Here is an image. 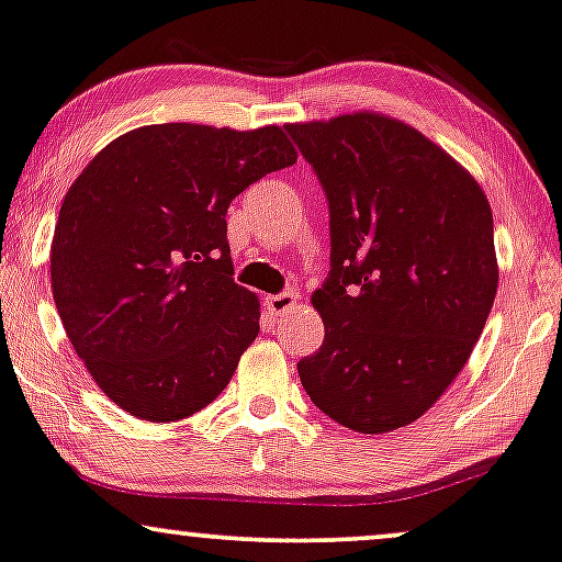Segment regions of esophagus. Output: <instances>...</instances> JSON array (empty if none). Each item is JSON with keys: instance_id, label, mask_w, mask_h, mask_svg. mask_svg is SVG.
Returning <instances> with one entry per match:
<instances>
[{"instance_id": "esophagus-1", "label": "esophagus", "mask_w": 562, "mask_h": 562, "mask_svg": "<svg viewBox=\"0 0 562 562\" xmlns=\"http://www.w3.org/2000/svg\"><path fill=\"white\" fill-rule=\"evenodd\" d=\"M295 293H280V295H267L265 297V305H267V311L272 316H282V314H288V311H293L295 308Z\"/></svg>"}]
</instances>
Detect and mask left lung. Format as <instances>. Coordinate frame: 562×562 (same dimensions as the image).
<instances>
[{
  "mask_svg": "<svg viewBox=\"0 0 562 562\" xmlns=\"http://www.w3.org/2000/svg\"><path fill=\"white\" fill-rule=\"evenodd\" d=\"M329 202L331 272L311 295L324 342L297 363L311 402L355 432L423 417L467 366L498 290L474 176L375 111L285 126Z\"/></svg>",
  "mask_w": 562,
  "mask_h": 562,
  "instance_id": "obj_1",
  "label": "left lung"
}]
</instances>
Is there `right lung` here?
I'll return each instance as SVG.
<instances>
[{
    "instance_id": "right-lung-1",
    "label": "right lung",
    "mask_w": 562,
    "mask_h": 562,
    "mask_svg": "<svg viewBox=\"0 0 562 562\" xmlns=\"http://www.w3.org/2000/svg\"><path fill=\"white\" fill-rule=\"evenodd\" d=\"M297 160L282 126L150 124L105 145L64 196L52 290L98 389L147 423L204 409L259 334L233 282L231 202Z\"/></svg>"
}]
</instances>
